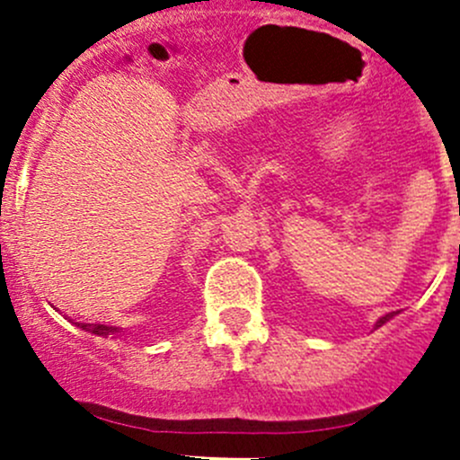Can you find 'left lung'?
Returning <instances> with one entry per match:
<instances>
[{"mask_svg":"<svg viewBox=\"0 0 460 460\" xmlns=\"http://www.w3.org/2000/svg\"><path fill=\"white\" fill-rule=\"evenodd\" d=\"M394 316H395V312H389V314H385V316H382L380 321H377V323H376V328H380V325H385L386 321H389V319H394Z\"/></svg>","mask_w":460,"mask_h":460,"instance_id":"8db88e82","label":"left lung"}]
</instances>
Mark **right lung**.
I'll return each mask as SVG.
<instances>
[{
  "label": "right lung",
  "instance_id": "1",
  "mask_svg": "<svg viewBox=\"0 0 460 460\" xmlns=\"http://www.w3.org/2000/svg\"><path fill=\"white\" fill-rule=\"evenodd\" d=\"M78 325L83 330H87V332L98 334V337H110V334L121 332V328H117V325H105V323H78Z\"/></svg>",
  "mask_w": 460,
  "mask_h": 460
}]
</instances>
